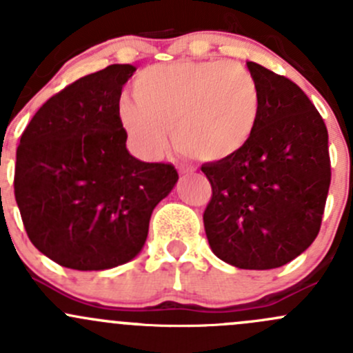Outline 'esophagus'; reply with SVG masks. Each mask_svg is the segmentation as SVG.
<instances>
[{"label":"esophagus","instance_id":"34e87169","mask_svg":"<svg viewBox=\"0 0 353 353\" xmlns=\"http://www.w3.org/2000/svg\"><path fill=\"white\" fill-rule=\"evenodd\" d=\"M177 170H179V174H193L196 169L193 165H188V163H181V165H177Z\"/></svg>","mask_w":353,"mask_h":353}]
</instances>
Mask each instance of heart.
<instances>
[{"label":"heart","mask_w":353,"mask_h":353,"mask_svg":"<svg viewBox=\"0 0 353 353\" xmlns=\"http://www.w3.org/2000/svg\"><path fill=\"white\" fill-rule=\"evenodd\" d=\"M134 97H121L117 117L145 159L174 145L199 160H222L248 145L261 114V94L239 63L174 61L141 71Z\"/></svg>","instance_id":"obj_1"}]
</instances>
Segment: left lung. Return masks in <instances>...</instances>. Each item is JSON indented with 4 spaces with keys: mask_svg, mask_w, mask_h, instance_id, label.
<instances>
[{
    "mask_svg": "<svg viewBox=\"0 0 353 353\" xmlns=\"http://www.w3.org/2000/svg\"><path fill=\"white\" fill-rule=\"evenodd\" d=\"M245 66L259 87L261 114L244 148L201 165L213 191L203 223L216 258L272 270L318 236L331 181L328 130L294 81L258 63Z\"/></svg>",
    "mask_w": 353,
    "mask_h": 353,
    "instance_id": "left-lung-1",
    "label": "left lung"
}]
</instances>
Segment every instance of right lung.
Listing matches in <instances>:
<instances>
[{
  "label": "right lung",
  "mask_w": 353,
  "mask_h": 353,
  "mask_svg": "<svg viewBox=\"0 0 353 353\" xmlns=\"http://www.w3.org/2000/svg\"><path fill=\"white\" fill-rule=\"evenodd\" d=\"M137 66L110 65L49 99L17 148L15 199L32 244L65 268L97 272L140 254L152 212L176 186L170 163L134 159L117 117Z\"/></svg>",
  "instance_id": "1"
}]
</instances>
